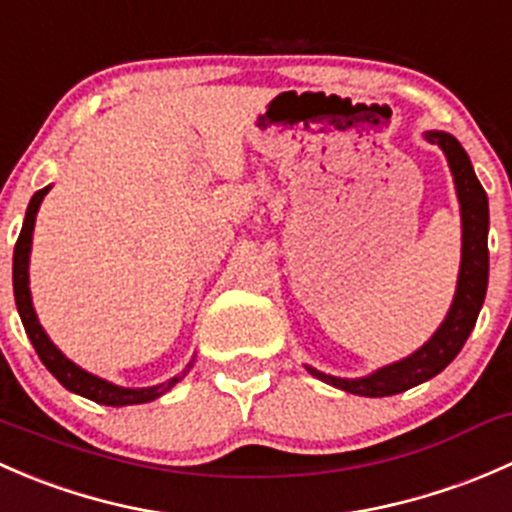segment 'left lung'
<instances>
[{
  "label": "left lung",
  "instance_id": "1",
  "mask_svg": "<svg viewBox=\"0 0 512 512\" xmlns=\"http://www.w3.org/2000/svg\"><path fill=\"white\" fill-rule=\"evenodd\" d=\"M423 138L441 148L446 156L453 185H456L458 205H461V267H458L456 294L441 327L406 359L381 366L359 379H342V376L324 374L314 366H307L309 374L322 379L324 384L356 396H369V399L394 396L441 374L471 337L478 312L483 307L485 289H488V195L476 178L471 158L451 133L426 131Z\"/></svg>",
  "mask_w": 512,
  "mask_h": 512
}]
</instances>
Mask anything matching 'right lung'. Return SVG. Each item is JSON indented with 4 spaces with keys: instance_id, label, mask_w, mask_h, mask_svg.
Listing matches in <instances>:
<instances>
[{
    "instance_id": "1",
    "label": "right lung",
    "mask_w": 512,
    "mask_h": 512,
    "mask_svg": "<svg viewBox=\"0 0 512 512\" xmlns=\"http://www.w3.org/2000/svg\"><path fill=\"white\" fill-rule=\"evenodd\" d=\"M51 185L46 188L36 190L29 200L27 215H24V225L22 232H19V240L14 245V267H12V277H14V299H17V309L19 317H22L24 329H27V337L32 339L36 354H39L41 364L51 371V374L59 379V384L64 389L74 391V394L84 396V399L96 401V404L103 406H133V404H148V401H156L158 396L168 394L180 379L190 371L193 361L180 371L178 376L173 379L163 381V384L156 386H143V389H128V386H118L111 384V381L101 379V376L91 374V371L81 369L79 364L64 356L59 347L49 339V334L44 332V327L39 324V317L34 312V302H32V289H29V255H32V237H34V223H36V213H39V205L44 200V195L49 193Z\"/></svg>"
}]
</instances>
